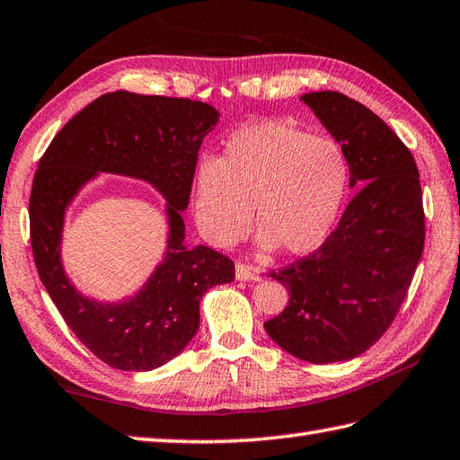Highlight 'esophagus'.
Here are the masks:
<instances>
[{
	"instance_id": "1",
	"label": "esophagus",
	"mask_w": 460,
	"mask_h": 460,
	"mask_svg": "<svg viewBox=\"0 0 460 460\" xmlns=\"http://www.w3.org/2000/svg\"><path fill=\"white\" fill-rule=\"evenodd\" d=\"M236 279L238 281H258L261 279V271L253 265H246V263H238L236 265Z\"/></svg>"
}]
</instances>
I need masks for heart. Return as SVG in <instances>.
I'll list each match as a JSON object with an SVG mask.
<instances>
[{"label":"heart","instance_id":"obj_1","mask_svg":"<svg viewBox=\"0 0 460 460\" xmlns=\"http://www.w3.org/2000/svg\"><path fill=\"white\" fill-rule=\"evenodd\" d=\"M349 161L339 141L279 121L232 134L220 159L195 175V220L218 248L238 242L252 220L260 250L305 256L323 246L339 218Z\"/></svg>","mask_w":460,"mask_h":460}]
</instances>
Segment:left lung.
Wrapping results in <instances>:
<instances>
[{
	"mask_svg": "<svg viewBox=\"0 0 460 460\" xmlns=\"http://www.w3.org/2000/svg\"><path fill=\"white\" fill-rule=\"evenodd\" d=\"M301 102L341 141L360 190L323 246L270 271L289 305L263 326L283 350L329 364L356 358L392 326L423 253L425 212L411 151L372 110L331 90Z\"/></svg>",
	"mask_w": 460,
	"mask_h": 460,
	"instance_id": "left-lung-1",
	"label": "left lung"
}]
</instances>
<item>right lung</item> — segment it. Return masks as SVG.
<instances>
[{
    "label": "right lung",
    "instance_id": "1",
    "mask_svg": "<svg viewBox=\"0 0 460 460\" xmlns=\"http://www.w3.org/2000/svg\"><path fill=\"white\" fill-rule=\"evenodd\" d=\"M218 111L189 98L111 92L68 121L50 141L29 197V236L39 278L68 329L98 360L124 372L159 368L199 331V303L214 285L234 281V261L197 246L187 250L185 222L199 149ZM96 170L139 176L170 202L168 258L144 292L121 305H98L67 283L58 258L67 200Z\"/></svg>",
    "mask_w": 460,
    "mask_h": 460
}]
</instances>
